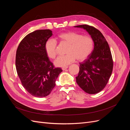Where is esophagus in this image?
Segmentation results:
<instances>
[{"mask_svg": "<svg viewBox=\"0 0 130 130\" xmlns=\"http://www.w3.org/2000/svg\"><path fill=\"white\" fill-rule=\"evenodd\" d=\"M68 68V66H66V67H62V69L63 70H66V69H67Z\"/></svg>", "mask_w": 130, "mask_h": 130, "instance_id": "1", "label": "esophagus"}]
</instances>
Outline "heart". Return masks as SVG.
<instances>
[{"label":"heart","mask_w":130,"mask_h":130,"mask_svg":"<svg viewBox=\"0 0 130 130\" xmlns=\"http://www.w3.org/2000/svg\"><path fill=\"white\" fill-rule=\"evenodd\" d=\"M57 40L60 43L68 44L64 55L59 56L54 62L57 67H64L74 62L76 59L82 61L88 58L94 49L92 37L74 31H68L58 35ZM57 41L49 38L45 43V53L49 58L54 59L57 54Z\"/></svg>","instance_id":"obj_1"}]
</instances>
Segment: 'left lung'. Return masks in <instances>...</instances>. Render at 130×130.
I'll use <instances>...</instances> for the list:
<instances>
[{
  "label": "left lung",
  "instance_id": "obj_1",
  "mask_svg": "<svg viewBox=\"0 0 130 130\" xmlns=\"http://www.w3.org/2000/svg\"><path fill=\"white\" fill-rule=\"evenodd\" d=\"M75 27L85 29L93 39L94 48L90 55L80 63L76 83L86 93L94 94L101 91L108 83L113 67L107 42L99 30L88 25Z\"/></svg>",
  "mask_w": 130,
  "mask_h": 130
}]
</instances>
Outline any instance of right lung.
Masks as SVG:
<instances>
[{
	"label": "right lung",
	"mask_w": 130,
	"mask_h": 130,
	"mask_svg": "<svg viewBox=\"0 0 130 130\" xmlns=\"http://www.w3.org/2000/svg\"><path fill=\"white\" fill-rule=\"evenodd\" d=\"M52 35L49 29L35 30L23 39L16 52L18 75L24 88L35 97L49 95L62 72L55 67L45 51V43Z\"/></svg>",
	"instance_id": "right-lung-1"
}]
</instances>
